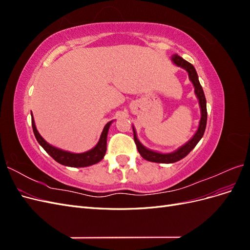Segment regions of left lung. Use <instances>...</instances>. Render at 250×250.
Instances as JSON below:
<instances>
[{
	"label": "left lung",
	"instance_id": "obj_1",
	"mask_svg": "<svg viewBox=\"0 0 250 250\" xmlns=\"http://www.w3.org/2000/svg\"><path fill=\"white\" fill-rule=\"evenodd\" d=\"M172 62L175 63L177 66L183 67L185 69L188 74V78L192 81L193 85L195 87V94L197 96L198 100H199V105H200V110H201V119L199 122V127L197 131L194 134V137L188 141L187 144H185L184 146H181L178 148L176 151L171 153H160L156 152V151H152L147 149L145 146H143L141 142L138 140L137 133H135V129L133 128V138H134V143L137 145L139 153L143 158H145L146 161L149 162H153V163H163V164H172L178 162L180 160H183L184 157H186L191 151L195 148V146L197 145L198 142L201 140L203 137V133L206 131V127H207V121H208V111H207V100H206V96H204L202 86L200 85V82L198 80V75L197 72H196L195 67L193 64L190 62H188L187 60H185L183 57L178 56L177 54L172 56Z\"/></svg>",
	"mask_w": 250,
	"mask_h": 250
}]
</instances>
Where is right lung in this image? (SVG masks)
<instances>
[{
  "label": "right lung",
  "instance_id": "right-lung-1",
  "mask_svg": "<svg viewBox=\"0 0 250 250\" xmlns=\"http://www.w3.org/2000/svg\"><path fill=\"white\" fill-rule=\"evenodd\" d=\"M111 123L112 121H110V122H108L104 126V129L101 133L100 140L93 149H90L86 151V152H83V153H71V152H67V151L52 146L44 141L42 138V135L39 133V131H37L34 120L32 117V128H33L34 135L40 145L44 149V151H46L51 157H53V160H55L57 163L62 164L63 166H67V167H76V168L88 167V166H92L94 164H97L100 161H102V158L105 155V152H106L107 133Z\"/></svg>",
  "mask_w": 250,
  "mask_h": 250
}]
</instances>
